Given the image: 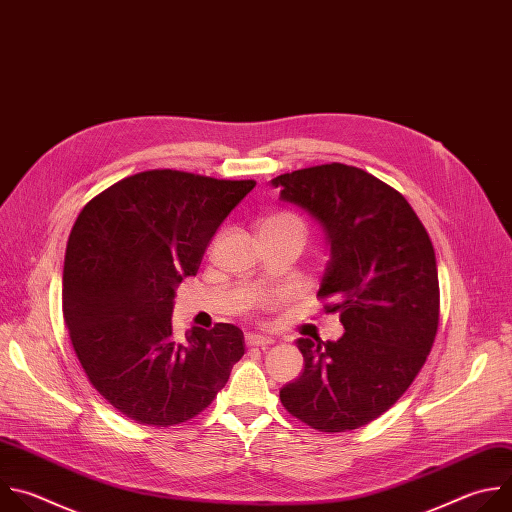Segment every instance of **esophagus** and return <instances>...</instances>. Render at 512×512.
Listing matches in <instances>:
<instances>
[{
    "label": "esophagus",
    "instance_id": "34e87169",
    "mask_svg": "<svg viewBox=\"0 0 512 512\" xmlns=\"http://www.w3.org/2000/svg\"><path fill=\"white\" fill-rule=\"evenodd\" d=\"M274 343V339L266 337V335H256V333H248L246 335V345L248 347H270Z\"/></svg>",
    "mask_w": 512,
    "mask_h": 512
}]
</instances>
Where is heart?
Returning a JSON list of instances; mask_svg holds the SVG:
<instances>
[{
    "mask_svg": "<svg viewBox=\"0 0 512 512\" xmlns=\"http://www.w3.org/2000/svg\"><path fill=\"white\" fill-rule=\"evenodd\" d=\"M260 230H284V232H294V234H298L302 240H304V234H306L304 222H302L296 214H290V212H278V214H274V216H268V218L260 224Z\"/></svg>",
    "mask_w": 512,
    "mask_h": 512,
    "instance_id": "obj_1",
    "label": "heart"
}]
</instances>
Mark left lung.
I'll return each instance as SVG.
<instances>
[{"mask_svg":"<svg viewBox=\"0 0 512 512\" xmlns=\"http://www.w3.org/2000/svg\"><path fill=\"white\" fill-rule=\"evenodd\" d=\"M272 185L321 224L331 260L317 296L345 329L339 341H296L304 371L280 401L313 430H357L389 410L432 351L440 323L432 240L407 199L359 167H306Z\"/></svg>","mask_w":512,"mask_h":512,"instance_id":"1","label":"left lung"}]
</instances>
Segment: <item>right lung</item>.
Masks as SVG:
<instances>
[{"label": "right lung", "mask_w": 512, "mask_h": 512, "mask_svg": "<svg viewBox=\"0 0 512 512\" xmlns=\"http://www.w3.org/2000/svg\"><path fill=\"white\" fill-rule=\"evenodd\" d=\"M254 179L151 169L92 197L68 238L62 311L92 387L125 418L169 428L195 418L228 383L244 333L228 323L173 339V298L195 276Z\"/></svg>", "instance_id": "add662e5"}]
</instances>
